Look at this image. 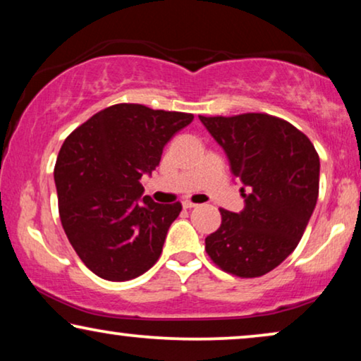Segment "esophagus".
I'll return each mask as SVG.
<instances>
[{"label":"esophagus","instance_id":"1","mask_svg":"<svg viewBox=\"0 0 361 361\" xmlns=\"http://www.w3.org/2000/svg\"><path fill=\"white\" fill-rule=\"evenodd\" d=\"M182 205H184V209H194V207H197V204H194V202L190 200H184L182 202Z\"/></svg>","mask_w":361,"mask_h":361}]
</instances>
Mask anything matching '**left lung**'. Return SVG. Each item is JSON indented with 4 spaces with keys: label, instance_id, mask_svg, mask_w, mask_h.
I'll return each mask as SVG.
<instances>
[{
    "label": "left lung",
    "instance_id": "obj_1",
    "mask_svg": "<svg viewBox=\"0 0 361 361\" xmlns=\"http://www.w3.org/2000/svg\"><path fill=\"white\" fill-rule=\"evenodd\" d=\"M199 118L224 147L245 199L240 214L220 209L207 255L225 273L258 278L302 238L319 197V154L302 131L266 113Z\"/></svg>",
    "mask_w": 361,
    "mask_h": 361
}]
</instances>
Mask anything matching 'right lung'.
<instances>
[{"instance_id": "1", "label": "right lung", "mask_w": 361, "mask_h": 361, "mask_svg": "<svg viewBox=\"0 0 361 361\" xmlns=\"http://www.w3.org/2000/svg\"><path fill=\"white\" fill-rule=\"evenodd\" d=\"M192 120L190 113L118 103L63 141L54 169L59 215L78 258L102 279H135L159 259L182 205L141 197L140 179Z\"/></svg>"}]
</instances>
